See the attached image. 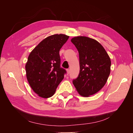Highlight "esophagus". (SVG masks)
Masks as SVG:
<instances>
[{
  "label": "esophagus",
  "mask_w": 133,
  "mask_h": 133,
  "mask_svg": "<svg viewBox=\"0 0 133 133\" xmlns=\"http://www.w3.org/2000/svg\"><path fill=\"white\" fill-rule=\"evenodd\" d=\"M66 71H67V73H68V74H69L70 73V69H66Z\"/></svg>",
  "instance_id": "obj_1"
}]
</instances>
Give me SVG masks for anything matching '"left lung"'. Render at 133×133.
Instances as JSON below:
<instances>
[{
    "label": "left lung",
    "mask_w": 133,
    "mask_h": 133,
    "mask_svg": "<svg viewBox=\"0 0 133 133\" xmlns=\"http://www.w3.org/2000/svg\"><path fill=\"white\" fill-rule=\"evenodd\" d=\"M79 52L80 71L73 83L79 94L89 96L105 85L110 73L111 61L105 49L98 42L87 37L72 38Z\"/></svg>",
    "instance_id": "1"
}]
</instances>
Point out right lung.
Wrapping results in <instances>:
<instances>
[{
    "instance_id": "right-lung-1",
    "label": "right lung",
    "mask_w": 133,
    "mask_h": 133,
    "mask_svg": "<svg viewBox=\"0 0 133 133\" xmlns=\"http://www.w3.org/2000/svg\"><path fill=\"white\" fill-rule=\"evenodd\" d=\"M69 38L64 34L49 36L28 57L25 65L27 80L33 91L42 98L53 96L66 73L60 67L59 51Z\"/></svg>"
}]
</instances>
